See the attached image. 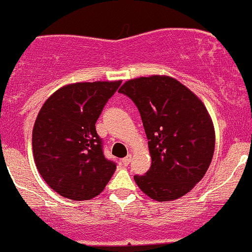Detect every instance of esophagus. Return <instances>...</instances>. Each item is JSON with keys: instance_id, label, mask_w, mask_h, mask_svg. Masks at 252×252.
<instances>
[{"instance_id": "obj_1", "label": "esophagus", "mask_w": 252, "mask_h": 252, "mask_svg": "<svg viewBox=\"0 0 252 252\" xmlns=\"http://www.w3.org/2000/svg\"><path fill=\"white\" fill-rule=\"evenodd\" d=\"M131 161V156L130 155H128L126 157H124V158H122V163H123V166H128L129 163H130Z\"/></svg>"}]
</instances>
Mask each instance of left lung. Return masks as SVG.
<instances>
[{
  "label": "left lung",
  "mask_w": 252,
  "mask_h": 252,
  "mask_svg": "<svg viewBox=\"0 0 252 252\" xmlns=\"http://www.w3.org/2000/svg\"><path fill=\"white\" fill-rule=\"evenodd\" d=\"M140 113L149 140L151 167L134 175L142 191L156 201L189 192L204 177L215 151V129L204 103L171 77H142L124 83Z\"/></svg>",
  "instance_id": "left-lung-1"
}]
</instances>
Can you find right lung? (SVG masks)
<instances>
[{"instance_id": "right-lung-1", "label": "right lung", "mask_w": 252, "mask_h": 252, "mask_svg": "<svg viewBox=\"0 0 252 252\" xmlns=\"http://www.w3.org/2000/svg\"><path fill=\"white\" fill-rule=\"evenodd\" d=\"M122 81L77 83L47 98L32 129V152L40 174L67 199L97 196L116 171L103 155L96 122Z\"/></svg>"}]
</instances>
